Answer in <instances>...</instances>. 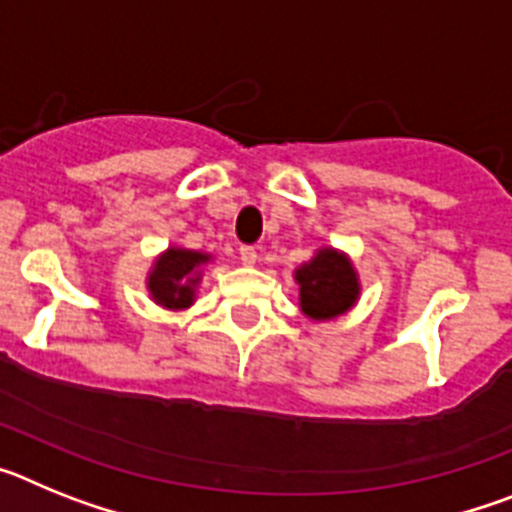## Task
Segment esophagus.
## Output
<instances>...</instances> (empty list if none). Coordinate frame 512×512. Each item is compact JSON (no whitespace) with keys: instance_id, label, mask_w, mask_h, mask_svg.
<instances>
[{"instance_id":"obj_1","label":"esophagus","mask_w":512,"mask_h":512,"mask_svg":"<svg viewBox=\"0 0 512 512\" xmlns=\"http://www.w3.org/2000/svg\"><path fill=\"white\" fill-rule=\"evenodd\" d=\"M256 259H259V253H256V248L241 246V261H243V266H253V264H256Z\"/></svg>"}]
</instances>
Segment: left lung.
Wrapping results in <instances>:
<instances>
[{
    "instance_id": "left-lung-1",
    "label": "left lung",
    "mask_w": 512,
    "mask_h": 512,
    "mask_svg": "<svg viewBox=\"0 0 512 512\" xmlns=\"http://www.w3.org/2000/svg\"><path fill=\"white\" fill-rule=\"evenodd\" d=\"M300 284V310L312 323L346 315L361 297V279L346 251L333 246L315 248L310 259L295 269Z\"/></svg>"
}]
</instances>
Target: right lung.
<instances>
[{
    "instance_id": "1",
    "label": "right lung",
    "mask_w": 512,
    "mask_h": 512,
    "mask_svg": "<svg viewBox=\"0 0 512 512\" xmlns=\"http://www.w3.org/2000/svg\"><path fill=\"white\" fill-rule=\"evenodd\" d=\"M215 261V256L207 251H194V248L171 243L153 259L151 269L146 274L148 297L156 302L161 310L184 312L197 302V289L207 266Z\"/></svg>"
}]
</instances>
